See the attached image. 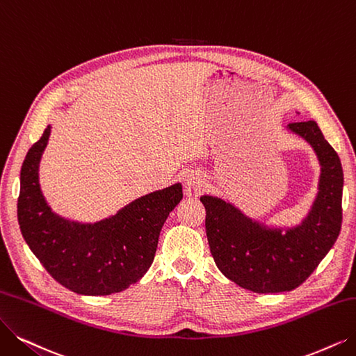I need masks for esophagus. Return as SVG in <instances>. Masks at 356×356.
<instances>
[{
	"mask_svg": "<svg viewBox=\"0 0 356 356\" xmlns=\"http://www.w3.org/2000/svg\"><path fill=\"white\" fill-rule=\"evenodd\" d=\"M186 186L188 188V191H197L200 190L203 186V178L198 175H188L186 179Z\"/></svg>",
	"mask_w": 356,
	"mask_h": 356,
	"instance_id": "1",
	"label": "esophagus"
}]
</instances>
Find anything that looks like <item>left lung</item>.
<instances>
[{"mask_svg": "<svg viewBox=\"0 0 356 356\" xmlns=\"http://www.w3.org/2000/svg\"><path fill=\"white\" fill-rule=\"evenodd\" d=\"M288 130L307 140L321 165L318 193L307 218L283 232L245 216L232 203L203 195L210 252L220 272L255 293L288 292L304 283L330 251L342 225L343 170L316 121Z\"/></svg>", "mask_w": 356, "mask_h": 356, "instance_id": "1", "label": "left lung"}]
</instances>
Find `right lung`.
I'll list each match as a JSON object with an SVG mask.
<instances>
[{
  "label": "right lung",
  "instance_id": "add662e5",
  "mask_svg": "<svg viewBox=\"0 0 356 356\" xmlns=\"http://www.w3.org/2000/svg\"><path fill=\"white\" fill-rule=\"evenodd\" d=\"M49 134L48 125L22 166V235L47 272L67 289L95 296L121 292L152 266L162 226L182 198L181 184L140 197L101 222L64 219L51 210L39 187V162Z\"/></svg>",
  "mask_w": 356,
  "mask_h": 356
}]
</instances>
